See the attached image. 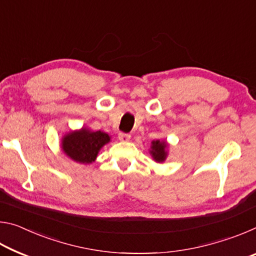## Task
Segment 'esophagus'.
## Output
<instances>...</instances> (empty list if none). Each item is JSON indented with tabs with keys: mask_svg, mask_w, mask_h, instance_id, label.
Listing matches in <instances>:
<instances>
[{
	"mask_svg": "<svg viewBox=\"0 0 256 256\" xmlns=\"http://www.w3.org/2000/svg\"><path fill=\"white\" fill-rule=\"evenodd\" d=\"M130 138H131V136H130V134H126V133H120L118 134V140L120 142H128Z\"/></svg>",
	"mask_w": 256,
	"mask_h": 256,
	"instance_id": "obj_1",
	"label": "esophagus"
}]
</instances>
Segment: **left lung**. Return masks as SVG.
I'll use <instances>...</instances> for the list:
<instances>
[{"mask_svg":"<svg viewBox=\"0 0 256 256\" xmlns=\"http://www.w3.org/2000/svg\"><path fill=\"white\" fill-rule=\"evenodd\" d=\"M168 148H170V144L167 141L156 140L151 142L149 154L156 162L162 164L168 157Z\"/></svg>","mask_w":256,"mask_h":256,"instance_id":"obj_1","label":"left lung"}]
</instances>
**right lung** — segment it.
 Returning <instances> with one entry per match:
<instances>
[{
  "mask_svg": "<svg viewBox=\"0 0 256 256\" xmlns=\"http://www.w3.org/2000/svg\"><path fill=\"white\" fill-rule=\"evenodd\" d=\"M110 141L107 133L92 131L84 126L64 134L60 140V148L73 162L86 164H92L102 146Z\"/></svg>",
  "mask_w": 256,
  "mask_h": 256,
  "instance_id": "obj_1",
  "label": "right lung"
}]
</instances>
